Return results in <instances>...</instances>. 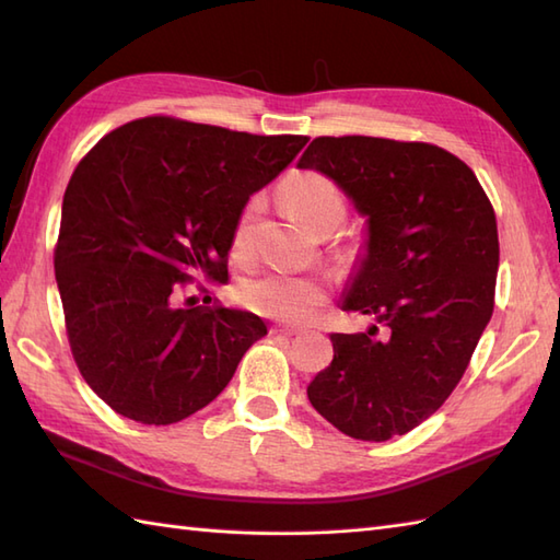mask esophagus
<instances>
[{"mask_svg": "<svg viewBox=\"0 0 560 560\" xmlns=\"http://www.w3.org/2000/svg\"><path fill=\"white\" fill-rule=\"evenodd\" d=\"M301 331V327H295V325H273L271 327V335H287V337H293V335H299Z\"/></svg>", "mask_w": 560, "mask_h": 560, "instance_id": "esophagus-1", "label": "esophagus"}]
</instances>
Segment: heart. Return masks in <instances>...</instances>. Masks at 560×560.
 <instances>
[{
  "instance_id": "obj_1",
  "label": "heart",
  "mask_w": 560,
  "mask_h": 560,
  "mask_svg": "<svg viewBox=\"0 0 560 560\" xmlns=\"http://www.w3.org/2000/svg\"><path fill=\"white\" fill-rule=\"evenodd\" d=\"M283 201L293 213L307 223V229L317 235L335 233L347 219V199L335 180L317 171H301L289 175L281 185ZM259 197H249L241 213H237L231 249L235 255H245L253 243V225L259 217ZM241 301L249 311L265 317L283 319V323H303L311 317L327 299L325 281L311 273L289 271H265L241 283Z\"/></svg>"
}]
</instances>
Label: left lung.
I'll return each mask as SVG.
<instances>
[{
	"instance_id": "obj_1",
	"label": "left lung",
	"mask_w": 560,
	"mask_h": 560,
	"mask_svg": "<svg viewBox=\"0 0 560 560\" xmlns=\"http://www.w3.org/2000/svg\"><path fill=\"white\" fill-rule=\"evenodd\" d=\"M299 168L329 175L368 217L343 311L384 327L335 331L307 399L341 433L383 443L435 413L467 371L495 303V211L469 165L428 141L317 137Z\"/></svg>"
}]
</instances>
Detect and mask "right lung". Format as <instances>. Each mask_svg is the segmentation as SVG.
Segmentation results:
<instances>
[{
	"instance_id": "1",
	"label": "right lung",
	"mask_w": 560,
	"mask_h": 560,
	"mask_svg": "<svg viewBox=\"0 0 560 560\" xmlns=\"http://www.w3.org/2000/svg\"><path fill=\"white\" fill-rule=\"evenodd\" d=\"M307 144L149 115L105 135L69 177L55 279L71 355L113 411L168 425L205 409L267 335L253 313L183 295L229 279L237 213Z\"/></svg>"
}]
</instances>
